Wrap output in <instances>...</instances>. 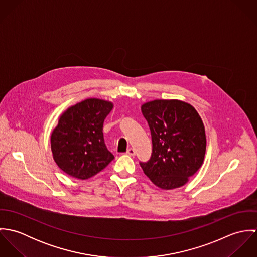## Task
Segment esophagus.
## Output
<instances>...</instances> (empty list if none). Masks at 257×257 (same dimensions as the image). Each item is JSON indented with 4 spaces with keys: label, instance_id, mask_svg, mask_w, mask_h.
Returning <instances> with one entry per match:
<instances>
[{
    "label": "esophagus",
    "instance_id": "1",
    "mask_svg": "<svg viewBox=\"0 0 257 257\" xmlns=\"http://www.w3.org/2000/svg\"><path fill=\"white\" fill-rule=\"evenodd\" d=\"M126 154H128V155H131V156H135L136 155V151H135V149L134 148H128L127 150H126Z\"/></svg>",
    "mask_w": 257,
    "mask_h": 257
}]
</instances>
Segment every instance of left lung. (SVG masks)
<instances>
[{
    "mask_svg": "<svg viewBox=\"0 0 257 257\" xmlns=\"http://www.w3.org/2000/svg\"><path fill=\"white\" fill-rule=\"evenodd\" d=\"M151 133L152 153L140 162L157 187L183 186L202 166L206 134L201 116L191 105L178 100H154L142 106Z\"/></svg>",
    "mask_w": 257,
    "mask_h": 257,
    "instance_id": "left-lung-1",
    "label": "left lung"
}]
</instances>
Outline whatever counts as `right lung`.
Returning <instances> with one entry per match:
<instances>
[{
	"label": "right lung",
	"mask_w": 257,
	"mask_h": 257,
	"mask_svg": "<svg viewBox=\"0 0 257 257\" xmlns=\"http://www.w3.org/2000/svg\"><path fill=\"white\" fill-rule=\"evenodd\" d=\"M112 109L110 102L87 99L65 110L51 134L54 161L66 174L88 179L114 158L104 140L103 124Z\"/></svg>",
	"instance_id": "right-lung-1"
}]
</instances>
